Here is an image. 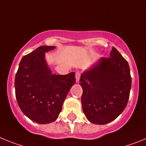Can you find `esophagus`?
I'll list each match as a JSON object with an SVG mask.
<instances>
[{
	"mask_svg": "<svg viewBox=\"0 0 146 146\" xmlns=\"http://www.w3.org/2000/svg\"><path fill=\"white\" fill-rule=\"evenodd\" d=\"M80 78H81V72L80 71H76V79L77 82L79 81Z\"/></svg>",
	"mask_w": 146,
	"mask_h": 146,
	"instance_id": "esophagus-1",
	"label": "esophagus"
}]
</instances>
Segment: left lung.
Segmentation results:
<instances>
[{
  "mask_svg": "<svg viewBox=\"0 0 146 146\" xmlns=\"http://www.w3.org/2000/svg\"><path fill=\"white\" fill-rule=\"evenodd\" d=\"M80 82L83 111L93 124L112 121L127 106L132 85L130 70L127 60L114 47L110 57H102L82 73Z\"/></svg>",
  "mask_w": 146,
  "mask_h": 146,
  "instance_id": "obj_1",
  "label": "left lung"
}]
</instances>
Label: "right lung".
<instances>
[{
    "label": "right lung",
    "instance_id": "1",
    "mask_svg": "<svg viewBox=\"0 0 146 146\" xmlns=\"http://www.w3.org/2000/svg\"><path fill=\"white\" fill-rule=\"evenodd\" d=\"M54 46H41L22 57L15 76L16 99L23 113L38 124L54 121L71 86L75 73L52 74L44 53Z\"/></svg>",
    "mask_w": 146,
    "mask_h": 146
}]
</instances>
